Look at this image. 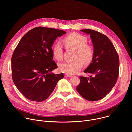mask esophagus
<instances>
[{
    "label": "esophagus",
    "mask_w": 132,
    "mask_h": 132,
    "mask_svg": "<svg viewBox=\"0 0 132 132\" xmlns=\"http://www.w3.org/2000/svg\"><path fill=\"white\" fill-rule=\"evenodd\" d=\"M64 76H65V77H71L70 75H68V74H65Z\"/></svg>",
    "instance_id": "obj_1"
}]
</instances>
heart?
I'll return each instance as SVG.
<instances>
[{"label": "heart", "mask_w": 132, "mask_h": 132, "mask_svg": "<svg viewBox=\"0 0 132 132\" xmlns=\"http://www.w3.org/2000/svg\"><path fill=\"white\" fill-rule=\"evenodd\" d=\"M67 48L76 50L74 59L71 62H64L59 65L60 70L68 75L77 73L82 68L84 63L88 65L91 63L94 55L92 47L87 44V37L78 33H72L63 40ZM63 50L60 42L56 43L53 47V54L55 59L61 61L63 59Z\"/></svg>", "instance_id": "obj_1"}]
</instances>
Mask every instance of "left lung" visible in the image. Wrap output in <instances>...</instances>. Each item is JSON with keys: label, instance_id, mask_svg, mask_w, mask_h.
Instances as JSON below:
<instances>
[{"label": "left lung", "instance_id": "obj_1", "mask_svg": "<svg viewBox=\"0 0 132 132\" xmlns=\"http://www.w3.org/2000/svg\"><path fill=\"white\" fill-rule=\"evenodd\" d=\"M89 34L93 46V59L84 70L91 74L89 77L80 76L76 90L85 99L99 100L111 91L117 81L119 58L115 47L108 37L91 29L81 30Z\"/></svg>", "mask_w": 132, "mask_h": 132}]
</instances>
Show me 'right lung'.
Segmentation results:
<instances>
[{"instance_id": "right-lung-1", "label": "right lung", "mask_w": 132, "mask_h": 132, "mask_svg": "<svg viewBox=\"0 0 132 132\" xmlns=\"http://www.w3.org/2000/svg\"><path fill=\"white\" fill-rule=\"evenodd\" d=\"M66 32L39 27L28 31L20 40L11 58L13 81L28 99L41 102L47 99L63 73L51 72L57 66L53 61L52 48L58 37Z\"/></svg>"}]
</instances>
